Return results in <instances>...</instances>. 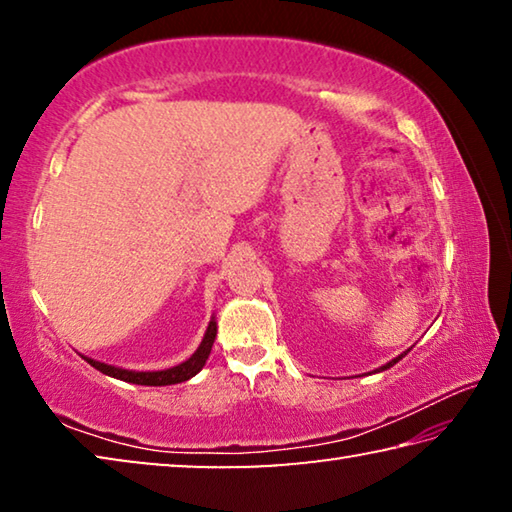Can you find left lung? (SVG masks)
Here are the masks:
<instances>
[{
  "label": "left lung",
  "mask_w": 512,
  "mask_h": 512,
  "mask_svg": "<svg viewBox=\"0 0 512 512\" xmlns=\"http://www.w3.org/2000/svg\"><path fill=\"white\" fill-rule=\"evenodd\" d=\"M409 352H411V348H409V350H406V352H402V354H400V357H395L393 361H388V363H384V366H381V368H377L375 372H381V370H388V368H391V366H395V363H397V361H400L402 357H406V354H409Z\"/></svg>",
  "instance_id": "1"
}]
</instances>
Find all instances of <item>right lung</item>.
I'll list each match as a JSON object with an SVG mask.
<instances>
[{
    "label": "right lung",
    "mask_w": 512,
    "mask_h": 512,
    "mask_svg": "<svg viewBox=\"0 0 512 512\" xmlns=\"http://www.w3.org/2000/svg\"><path fill=\"white\" fill-rule=\"evenodd\" d=\"M216 339V318L212 316L210 325L205 329V336L201 345H198L196 352L189 357L187 361L178 363V366L173 368H164V370H126V368H117V366H110V363H103L97 359H90V357H83L85 361L90 363L92 368H97L99 372L108 377H115L121 381H128V384H140V386H169V384H180V381H187L192 379L194 375L203 370L207 357H210L212 352V345Z\"/></svg>",
    "instance_id": "1"
}]
</instances>
